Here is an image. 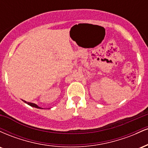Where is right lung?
<instances>
[{
    "mask_svg": "<svg viewBox=\"0 0 148 148\" xmlns=\"http://www.w3.org/2000/svg\"><path fill=\"white\" fill-rule=\"evenodd\" d=\"M23 101H24V102L26 103L27 104L30 105V106H33V107H35V108H40V107H39L38 106H37V105L35 104V103H30V102H27V101H24V100H23Z\"/></svg>",
    "mask_w": 148,
    "mask_h": 148,
    "instance_id": "1",
    "label": "right lung"
}]
</instances>
